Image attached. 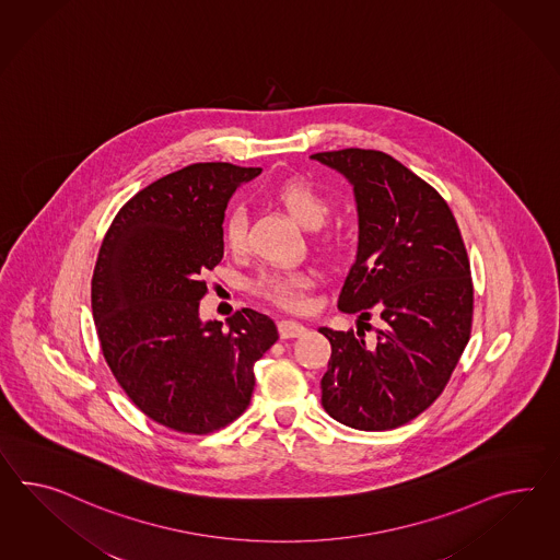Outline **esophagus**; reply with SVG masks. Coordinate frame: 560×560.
Here are the masks:
<instances>
[{"label":"esophagus","instance_id":"1","mask_svg":"<svg viewBox=\"0 0 560 560\" xmlns=\"http://www.w3.org/2000/svg\"><path fill=\"white\" fill-rule=\"evenodd\" d=\"M278 330H280L282 339H294V337L304 335L306 327L302 323H296V320H280L278 323Z\"/></svg>","mask_w":560,"mask_h":560}]
</instances>
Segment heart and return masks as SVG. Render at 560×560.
<instances>
[{"label":"heart","instance_id":"b5f03b06","mask_svg":"<svg viewBox=\"0 0 560 560\" xmlns=\"http://www.w3.org/2000/svg\"><path fill=\"white\" fill-rule=\"evenodd\" d=\"M276 201L287 209L304 230H318L330 215V202L318 188L306 180H288L276 188ZM223 244L233 252L242 254L247 247V219L244 209H233L223 221ZM311 288V276L301 270L264 273L256 282L259 296L284 308H302L304 292Z\"/></svg>","mask_w":560,"mask_h":560}]
</instances>
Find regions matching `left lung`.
Instances as JSON below:
<instances>
[{
    "label": "left lung",
    "mask_w": 560,
    "mask_h": 560,
    "mask_svg": "<svg viewBox=\"0 0 560 560\" xmlns=\"http://www.w3.org/2000/svg\"><path fill=\"white\" fill-rule=\"evenodd\" d=\"M311 159L343 174L358 205V254L337 306L386 323L373 345L359 330L318 329L330 343L323 406L358 431L398 429L441 396L469 341L465 244L445 199L398 160L361 148Z\"/></svg>",
    "instance_id": "1"
}]
</instances>
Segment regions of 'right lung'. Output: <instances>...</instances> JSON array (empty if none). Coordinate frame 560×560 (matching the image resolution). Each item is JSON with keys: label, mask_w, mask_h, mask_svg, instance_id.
<instances>
[{"label": "right lung", "mask_w": 560, "mask_h": 560, "mask_svg": "<svg viewBox=\"0 0 560 560\" xmlns=\"http://www.w3.org/2000/svg\"><path fill=\"white\" fill-rule=\"evenodd\" d=\"M261 168L201 162L129 199L105 233L91 280L103 358L131 401L173 431L207 434L244 412L254 363L276 341L270 316L242 308L202 320V273L223 258L235 188Z\"/></svg>", "instance_id": "1"}]
</instances>
